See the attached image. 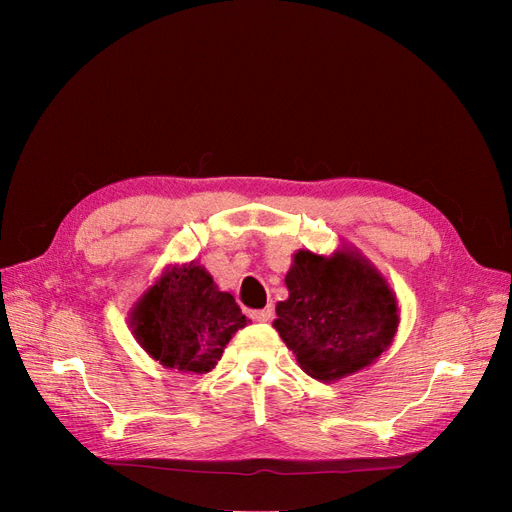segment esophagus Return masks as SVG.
Segmentation results:
<instances>
[{
	"label": "esophagus",
	"instance_id": "esophagus-1",
	"mask_svg": "<svg viewBox=\"0 0 512 512\" xmlns=\"http://www.w3.org/2000/svg\"><path fill=\"white\" fill-rule=\"evenodd\" d=\"M250 318L254 322H269L273 318V309L271 307H265V309H254V312H250Z\"/></svg>",
	"mask_w": 512,
	"mask_h": 512
}]
</instances>
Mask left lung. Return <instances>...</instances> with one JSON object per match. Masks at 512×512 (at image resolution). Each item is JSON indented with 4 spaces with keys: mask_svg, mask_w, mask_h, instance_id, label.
I'll list each match as a JSON object with an SVG mask.
<instances>
[{
    "mask_svg": "<svg viewBox=\"0 0 512 512\" xmlns=\"http://www.w3.org/2000/svg\"><path fill=\"white\" fill-rule=\"evenodd\" d=\"M284 282L288 299L275 305L273 327L307 376L342 380L393 344L397 294L356 247L294 252Z\"/></svg>",
    "mask_w": 512,
    "mask_h": 512,
    "instance_id": "8db88e82",
    "label": "left lung"
}]
</instances>
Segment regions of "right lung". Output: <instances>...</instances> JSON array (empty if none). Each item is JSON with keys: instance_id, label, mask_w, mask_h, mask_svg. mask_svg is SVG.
<instances>
[{"instance_id": "obj_1", "label": "right lung", "mask_w": 512, "mask_h": 512, "mask_svg": "<svg viewBox=\"0 0 512 512\" xmlns=\"http://www.w3.org/2000/svg\"><path fill=\"white\" fill-rule=\"evenodd\" d=\"M130 329L153 361L183 374H207L247 320L235 297L200 262L168 265L130 309Z\"/></svg>"}]
</instances>
